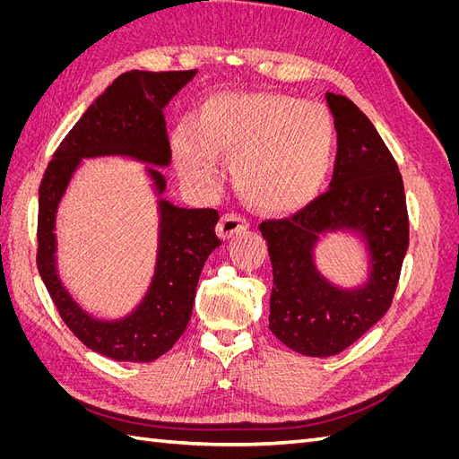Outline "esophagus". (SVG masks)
<instances>
[{
  "label": "esophagus",
  "instance_id": "1",
  "mask_svg": "<svg viewBox=\"0 0 459 459\" xmlns=\"http://www.w3.org/2000/svg\"><path fill=\"white\" fill-rule=\"evenodd\" d=\"M248 228V220L239 216V214H224L220 220V224L216 226V231L220 235V239H230L235 233H239Z\"/></svg>",
  "mask_w": 459,
  "mask_h": 459
}]
</instances>
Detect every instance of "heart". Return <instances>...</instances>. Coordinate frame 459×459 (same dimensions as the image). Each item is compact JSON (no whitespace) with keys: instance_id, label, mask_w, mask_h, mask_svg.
Here are the masks:
<instances>
[{"instance_id":"obj_1","label":"heart","mask_w":459,"mask_h":459,"mask_svg":"<svg viewBox=\"0 0 459 459\" xmlns=\"http://www.w3.org/2000/svg\"><path fill=\"white\" fill-rule=\"evenodd\" d=\"M335 142V122L322 103L270 91L218 93L195 124L179 122L170 135L174 162L189 184L218 189L220 157H230L245 197L272 214L299 211L317 195Z\"/></svg>"}]
</instances>
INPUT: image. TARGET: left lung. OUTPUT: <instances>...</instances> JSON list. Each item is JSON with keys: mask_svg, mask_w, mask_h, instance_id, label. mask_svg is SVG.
<instances>
[{"mask_svg": "<svg viewBox=\"0 0 459 459\" xmlns=\"http://www.w3.org/2000/svg\"><path fill=\"white\" fill-rule=\"evenodd\" d=\"M335 120L337 160L325 195L289 220L262 221L273 270L270 331L290 351L342 352L385 316L408 251V211L398 166L371 120L349 97L325 91ZM329 232L351 234L367 253L358 286L333 284L316 247Z\"/></svg>", "mask_w": 459, "mask_h": 459, "instance_id": "obj_1", "label": "left lung"}]
</instances>
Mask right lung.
I'll use <instances>...</instances> for the list:
<instances>
[{
  "mask_svg": "<svg viewBox=\"0 0 459 459\" xmlns=\"http://www.w3.org/2000/svg\"><path fill=\"white\" fill-rule=\"evenodd\" d=\"M197 71L120 74L66 134L39 186L38 272L63 322L93 352L117 362H152L182 337L206 258L221 245L218 212L182 208L164 199L172 151L162 110ZM130 158L145 163L158 203V255L141 302L120 318H97L72 297L60 280L56 251L58 206L84 160Z\"/></svg>",
  "mask_w": 459,
  "mask_h": 459,
  "instance_id": "1",
  "label": "right lung"
}]
</instances>
